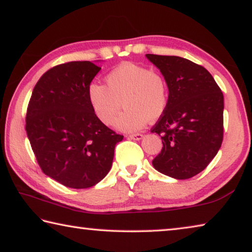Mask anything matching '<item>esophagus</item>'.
<instances>
[{"label": "esophagus", "mask_w": 252, "mask_h": 252, "mask_svg": "<svg viewBox=\"0 0 252 252\" xmlns=\"http://www.w3.org/2000/svg\"><path fill=\"white\" fill-rule=\"evenodd\" d=\"M127 138L132 139V140H141V139L144 138V136H142L141 133H134V134H129Z\"/></svg>", "instance_id": "obj_1"}]
</instances>
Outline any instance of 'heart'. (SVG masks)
<instances>
[{"label":"heart","mask_w":252,"mask_h":252,"mask_svg":"<svg viewBox=\"0 0 252 252\" xmlns=\"http://www.w3.org/2000/svg\"><path fill=\"white\" fill-rule=\"evenodd\" d=\"M106 86L92 82L87 98L97 119L110 125L122 105L126 108L115 121L122 131H137L147 121H156L167 105L168 90L165 79L147 66L126 62L105 76Z\"/></svg>","instance_id":"b5f03b06"}]
</instances>
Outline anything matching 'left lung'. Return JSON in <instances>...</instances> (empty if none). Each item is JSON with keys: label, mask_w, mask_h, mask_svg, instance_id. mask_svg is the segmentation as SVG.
I'll list each match as a JSON object with an SVG mask.
<instances>
[{"label": "left lung", "mask_w": 252, "mask_h": 252, "mask_svg": "<svg viewBox=\"0 0 252 252\" xmlns=\"http://www.w3.org/2000/svg\"><path fill=\"white\" fill-rule=\"evenodd\" d=\"M168 88L164 113L152 132L163 148L153 160L157 171L186 180L204 171L223 141L224 97L204 66L180 56L146 54Z\"/></svg>", "instance_id": "1"}]
</instances>
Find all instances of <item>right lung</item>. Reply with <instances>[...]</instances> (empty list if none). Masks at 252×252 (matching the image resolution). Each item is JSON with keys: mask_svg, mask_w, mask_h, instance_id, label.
<instances>
[{"mask_svg": "<svg viewBox=\"0 0 252 252\" xmlns=\"http://www.w3.org/2000/svg\"><path fill=\"white\" fill-rule=\"evenodd\" d=\"M100 67L73 61L45 72L30 97L26 131L45 174L67 188L86 189L110 172L123 136L97 119L87 88Z\"/></svg>", "mask_w": 252, "mask_h": 252, "instance_id": "1", "label": "right lung"}]
</instances>
